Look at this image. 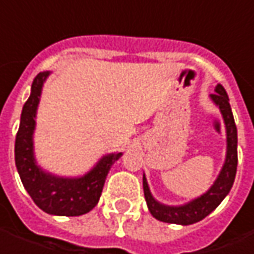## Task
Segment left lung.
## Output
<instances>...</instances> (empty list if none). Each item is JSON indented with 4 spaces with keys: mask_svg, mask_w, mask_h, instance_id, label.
Listing matches in <instances>:
<instances>
[{
    "mask_svg": "<svg viewBox=\"0 0 254 254\" xmlns=\"http://www.w3.org/2000/svg\"><path fill=\"white\" fill-rule=\"evenodd\" d=\"M212 102L219 107L225 127H226V158L225 164L220 170L219 175L213 185L206 190L203 195L192 199L185 205L180 206H170L164 205L152 196L150 187L145 175L142 177V188L144 196L147 200L148 210L155 219L167 222V223H177V225H192L203 218H206L210 212L216 209L219 203L225 199L229 193L230 188L235 182L236 168H238V128L235 124V119L232 114L228 93L222 84L215 87V93L210 94Z\"/></svg>",
    "mask_w": 254,
    "mask_h": 254,
    "instance_id": "left-lung-1",
    "label": "left lung"
}]
</instances>
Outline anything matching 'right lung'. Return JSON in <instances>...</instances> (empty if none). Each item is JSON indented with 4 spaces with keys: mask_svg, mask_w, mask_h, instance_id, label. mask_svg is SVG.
I'll return each instance as SVG.
<instances>
[{
    "mask_svg": "<svg viewBox=\"0 0 254 254\" xmlns=\"http://www.w3.org/2000/svg\"><path fill=\"white\" fill-rule=\"evenodd\" d=\"M49 73L41 72L36 74L31 96L22 107L19 130L15 138V164L25 190L44 212L58 216H79L90 212L97 205L106 177L123 152L104 155L92 170L79 178L52 175L36 164L34 154L35 117L42 86Z\"/></svg>",
    "mask_w": 254,
    "mask_h": 254,
    "instance_id": "right-lung-1",
    "label": "right lung"
}]
</instances>
